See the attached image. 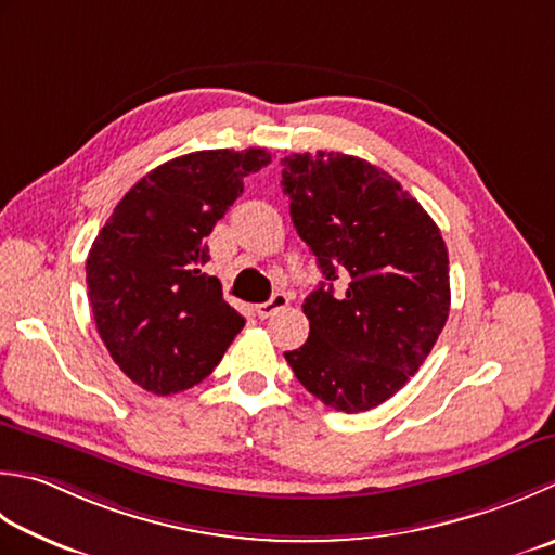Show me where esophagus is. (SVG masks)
<instances>
[{
	"mask_svg": "<svg viewBox=\"0 0 555 555\" xmlns=\"http://www.w3.org/2000/svg\"><path fill=\"white\" fill-rule=\"evenodd\" d=\"M288 306V296L286 293H274L267 302H259V306H255V314L259 320H267L271 318V314H276L279 310H284Z\"/></svg>",
	"mask_w": 555,
	"mask_h": 555,
	"instance_id": "obj_1",
	"label": "esophagus"
}]
</instances>
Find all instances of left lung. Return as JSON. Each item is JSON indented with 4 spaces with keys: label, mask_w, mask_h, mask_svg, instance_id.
Instances as JSON below:
<instances>
[{
    "label": "left lung",
    "mask_w": 555,
    "mask_h": 555,
    "mask_svg": "<svg viewBox=\"0 0 555 555\" xmlns=\"http://www.w3.org/2000/svg\"><path fill=\"white\" fill-rule=\"evenodd\" d=\"M281 184L324 281L302 302L308 341L284 353L324 404L358 414L397 395L450 314L440 228L389 172L339 151L291 154ZM347 291L333 296V281Z\"/></svg>",
    "instance_id": "obj_1"
}]
</instances>
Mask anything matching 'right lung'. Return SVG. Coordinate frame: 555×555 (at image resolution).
<instances>
[{
	"label": "right lung",
	"instance_id": "obj_1",
	"mask_svg": "<svg viewBox=\"0 0 555 555\" xmlns=\"http://www.w3.org/2000/svg\"><path fill=\"white\" fill-rule=\"evenodd\" d=\"M271 163L267 149L172 158L129 190L91 245L86 284L98 334L132 383L158 397L199 385L245 318L204 274L206 237Z\"/></svg>",
	"mask_w": 555,
	"mask_h": 555
}]
</instances>
